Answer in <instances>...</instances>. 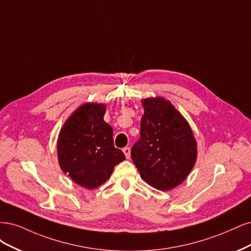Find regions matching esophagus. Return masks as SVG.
Segmentation results:
<instances>
[{
  "mask_svg": "<svg viewBox=\"0 0 251 251\" xmlns=\"http://www.w3.org/2000/svg\"><path fill=\"white\" fill-rule=\"evenodd\" d=\"M123 152H124V154H125V156H126L127 159L130 158V148H129V147L123 148Z\"/></svg>",
  "mask_w": 251,
  "mask_h": 251,
  "instance_id": "esophagus-1",
  "label": "esophagus"
}]
</instances>
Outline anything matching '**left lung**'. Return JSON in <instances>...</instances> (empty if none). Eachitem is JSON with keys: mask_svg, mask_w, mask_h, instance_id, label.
Segmentation results:
<instances>
[{"mask_svg": "<svg viewBox=\"0 0 251 251\" xmlns=\"http://www.w3.org/2000/svg\"><path fill=\"white\" fill-rule=\"evenodd\" d=\"M141 101V139L131 149L132 161L151 187L172 190L196 164V139L188 121L169 100L151 97Z\"/></svg>", "mask_w": 251, "mask_h": 251, "instance_id": "8db88e82", "label": "left lung"}]
</instances>
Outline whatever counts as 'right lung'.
Instances as JSON below:
<instances>
[{
    "label": "right lung",
    "instance_id": "add662e5",
    "mask_svg": "<svg viewBox=\"0 0 251 251\" xmlns=\"http://www.w3.org/2000/svg\"><path fill=\"white\" fill-rule=\"evenodd\" d=\"M106 105L84 103L67 119L57 139L60 169L75 183L93 190L100 187L125 159L114 146V130L104 121Z\"/></svg>",
    "mask_w": 251,
    "mask_h": 251
}]
</instances>
